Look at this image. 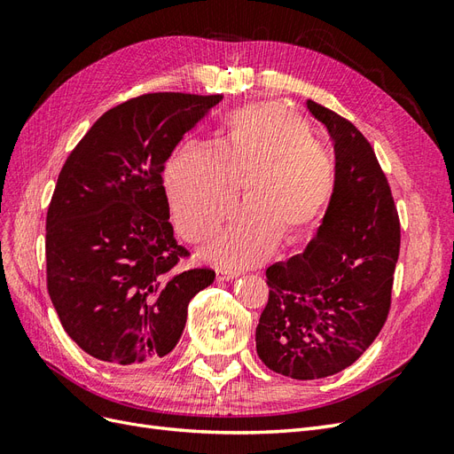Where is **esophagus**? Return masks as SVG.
Masks as SVG:
<instances>
[{"mask_svg": "<svg viewBox=\"0 0 454 454\" xmlns=\"http://www.w3.org/2000/svg\"><path fill=\"white\" fill-rule=\"evenodd\" d=\"M215 278L217 282H229V280L239 278V272L227 270V269H215Z\"/></svg>", "mask_w": 454, "mask_h": 454, "instance_id": "34e87169", "label": "esophagus"}]
</instances>
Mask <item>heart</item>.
Returning <instances> with one entry per match:
<instances>
[{"label":"heart","instance_id":"b5f03b06","mask_svg":"<svg viewBox=\"0 0 454 454\" xmlns=\"http://www.w3.org/2000/svg\"><path fill=\"white\" fill-rule=\"evenodd\" d=\"M246 177V206L202 252L232 269L265 261L280 232L297 239L314 227L333 197L335 162L292 109L272 102L240 107L217 145L187 144L168 164L164 184L182 237L210 239L235 208Z\"/></svg>","mask_w":454,"mask_h":454}]
</instances>
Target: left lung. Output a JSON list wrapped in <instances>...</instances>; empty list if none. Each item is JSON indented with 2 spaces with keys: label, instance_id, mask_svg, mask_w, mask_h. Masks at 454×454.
I'll list each match as a JSON object with an SVG mask.
<instances>
[{
  "label": "left lung",
  "instance_id": "8db88e82",
  "mask_svg": "<svg viewBox=\"0 0 454 454\" xmlns=\"http://www.w3.org/2000/svg\"><path fill=\"white\" fill-rule=\"evenodd\" d=\"M335 149V191L309 248L267 269L257 356L297 380L352 365L387 322L400 222L373 147L350 121L312 100Z\"/></svg>",
  "mask_w": 454,
  "mask_h": 454
}]
</instances>
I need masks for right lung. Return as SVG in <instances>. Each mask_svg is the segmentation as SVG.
Segmentation results:
<instances>
[{
  "label": "right lung",
  "mask_w": 454,
  "mask_h": 454,
  "mask_svg": "<svg viewBox=\"0 0 454 454\" xmlns=\"http://www.w3.org/2000/svg\"><path fill=\"white\" fill-rule=\"evenodd\" d=\"M223 96L155 92L106 112L67 157L47 212V287L59 318L92 358H162L210 269L176 270L162 168Z\"/></svg>",
  "instance_id": "add662e5"
}]
</instances>
